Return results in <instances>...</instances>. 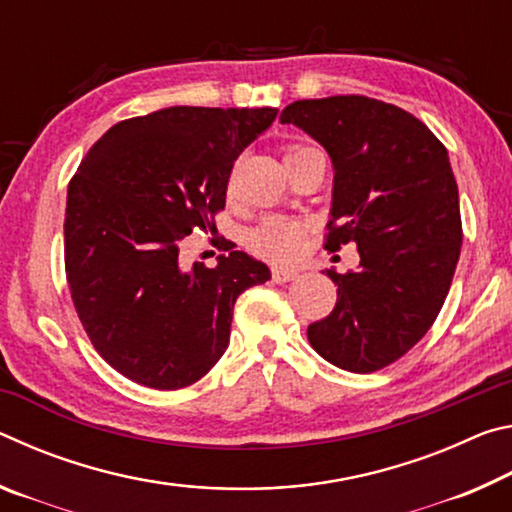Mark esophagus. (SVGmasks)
<instances>
[{
	"label": "esophagus",
	"instance_id": "1",
	"mask_svg": "<svg viewBox=\"0 0 512 512\" xmlns=\"http://www.w3.org/2000/svg\"><path fill=\"white\" fill-rule=\"evenodd\" d=\"M271 275H273V280H275L277 284H284V282H291V280H296V277H298V271H296V268L273 266V268H271Z\"/></svg>",
	"mask_w": 512,
	"mask_h": 512
}]
</instances>
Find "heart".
<instances>
[{
  "label": "heart",
  "mask_w": 512,
  "mask_h": 512,
  "mask_svg": "<svg viewBox=\"0 0 512 512\" xmlns=\"http://www.w3.org/2000/svg\"><path fill=\"white\" fill-rule=\"evenodd\" d=\"M311 146L305 144H289L284 146V162L296 158V155L309 151ZM232 189V180H230ZM248 246L255 250L257 255H262L268 262L277 264H291L296 262L305 246V228L298 221L289 219H266L259 223L257 228L250 232Z\"/></svg>",
  "instance_id": "b5f03b06"
}]
</instances>
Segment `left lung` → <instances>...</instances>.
I'll use <instances>...</instances> for the list:
<instances>
[{
    "label": "left lung",
    "mask_w": 512,
    "mask_h": 512,
    "mask_svg": "<svg viewBox=\"0 0 512 512\" xmlns=\"http://www.w3.org/2000/svg\"><path fill=\"white\" fill-rule=\"evenodd\" d=\"M334 162L325 250L357 244L359 268L327 271L336 305L307 327L320 357L375 372L436 320L463 244L458 187L443 142L411 112L359 94L293 101L280 115Z\"/></svg>",
    "instance_id": "obj_1"
}]
</instances>
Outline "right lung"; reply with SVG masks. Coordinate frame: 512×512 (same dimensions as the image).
<instances>
[{
    "mask_svg": "<svg viewBox=\"0 0 512 512\" xmlns=\"http://www.w3.org/2000/svg\"><path fill=\"white\" fill-rule=\"evenodd\" d=\"M275 108L173 106L110 128L67 187L65 275L81 325L119 375L178 391L228 348L232 309L271 273L228 241L185 268L183 239L216 232L230 171Z\"/></svg>",
    "mask_w": 512,
    "mask_h": 512,
    "instance_id": "1",
    "label": "right lung"
}]
</instances>
